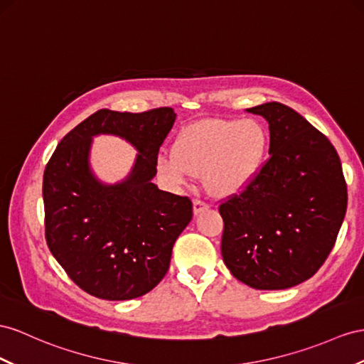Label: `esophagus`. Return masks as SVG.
<instances>
[{
  "label": "esophagus",
  "mask_w": 364,
  "mask_h": 364,
  "mask_svg": "<svg viewBox=\"0 0 364 364\" xmlns=\"http://www.w3.org/2000/svg\"><path fill=\"white\" fill-rule=\"evenodd\" d=\"M204 209H208V204L206 203L201 201V200H195L193 201V213H195V215H198V213L203 212Z\"/></svg>",
  "instance_id": "esophagus-1"
}]
</instances>
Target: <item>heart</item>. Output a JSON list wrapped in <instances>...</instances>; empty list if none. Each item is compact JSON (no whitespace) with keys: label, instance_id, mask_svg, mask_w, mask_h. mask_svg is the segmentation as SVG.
Segmentation results:
<instances>
[{"label":"heart","instance_id":"heart-1","mask_svg":"<svg viewBox=\"0 0 364 364\" xmlns=\"http://www.w3.org/2000/svg\"><path fill=\"white\" fill-rule=\"evenodd\" d=\"M267 135L255 119H208L186 127L175 151L166 149L158 167L175 181L206 173L209 188L223 195L245 189L263 164Z\"/></svg>","mask_w":364,"mask_h":364}]
</instances>
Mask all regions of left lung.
Wrapping results in <instances>:
<instances>
[{"instance_id": "left-lung-1", "label": "left lung", "mask_w": 364, "mask_h": 364, "mask_svg": "<svg viewBox=\"0 0 364 364\" xmlns=\"http://www.w3.org/2000/svg\"><path fill=\"white\" fill-rule=\"evenodd\" d=\"M269 123V160L220 204L223 262L241 283L278 291L309 279L337 240L348 188L335 147L282 102L247 109Z\"/></svg>"}]
</instances>
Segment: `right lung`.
<instances>
[{
    "label": "right lung",
    "instance_id": "right-lung-1",
    "mask_svg": "<svg viewBox=\"0 0 364 364\" xmlns=\"http://www.w3.org/2000/svg\"><path fill=\"white\" fill-rule=\"evenodd\" d=\"M175 118L172 107L141 114L101 109L61 139L46 166V241L72 282L93 296L121 301L152 291L192 220L188 197L152 183ZM97 134L119 136L137 149L123 182L106 185L92 173L88 156Z\"/></svg>",
    "mask_w": 364,
    "mask_h": 364
}]
</instances>
